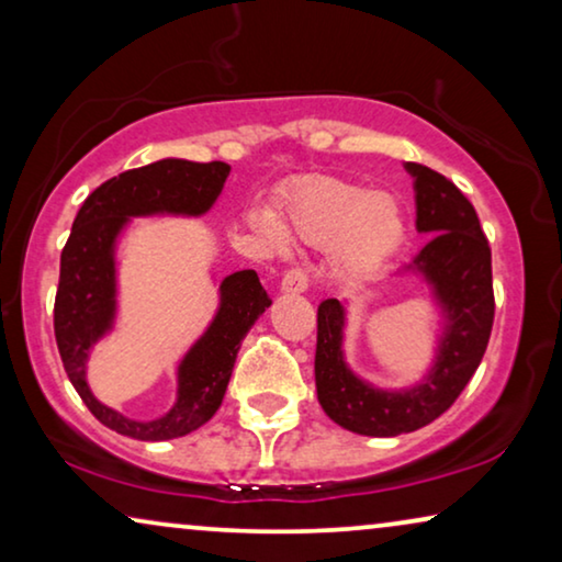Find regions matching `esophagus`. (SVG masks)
Returning <instances> with one entry per match:
<instances>
[{"label": "esophagus", "instance_id": "34e87169", "mask_svg": "<svg viewBox=\"0 0 562 562\" xmlns=\"http://www.w3.org/2000/svg\"><path fill=\"white\" fill-rule=\"evenodd\" d=\"M306 286H310V276H306V271H304L302 266L289 268V271L283 273L281 291H291V294H302V291H306Z\"/></svg>", "mask_w": 562, "mask_h": 562}]
</instances>
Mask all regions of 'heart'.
Returning a JSON list of instances; mask_svg holds the SVG:
<instances>
[{
  "instance_id": "heart-1",
  "label": "heart",
  "mask_w": 562,
  "mask_h": 562,
  "mask_svg": "<svg viewBox=\"0 0 562 562\" xmlns=\"http://www.w3.org/2000/svg\"><path fill=\"white\" fill-rule=\"evenodd\" d=\"M266 235L276 227L294 240L327 248L337 243V263L345 273L363 276L381 266L404 237V217L389 194L340 179H310L291 191L279 217H258Z\"/></svg>"
}]
</instances>
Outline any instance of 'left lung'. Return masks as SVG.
Masks as SVG:
<instances>
[{
	"label": "left lung",
	"mask_w": 562,
	"mask_h": 562,
	"mask_svg": "<svg viewBox=\"0 0 562 562\" xmlns=\"http://www.w3.org/2000/svg\"><path fill=\"white\" fill-rule=\"evenodd\" d=\"M406 171L417 191V229L429 235L406 271L432 283L448 317L432 371L406 391L368 386L342 360V304L325 299L317 310L314 381L322 409L340 427L371 437L414 432L448 412L473 379L494 327L491 248L473 204L432 168L406 164Z\"/></svg>",
	"instance_id": "obj_1"
}]
</instances>
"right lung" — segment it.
Here are the masks:
<instances>
[{
	"mask_svg": "<svg viewBox=\"0 0 562 562\" xmlns=\"http://www.w3.org/2000/svg\"><path fill=\"white\" fill-rule=\"evenodd\" d=\"M229 166L222 160L166 158L104 181L76 214L60 252L53 329L68 381L89 412L114 432L145 442L173 440L214 417L225 398L243 337L271 306L256 271H237L220 286V312L179 366V398L166 417L135 422L99 404L87 383L89 350L114 319V240L140 214H204L220 196Z\"/></svg>",
	"mask_w": 562,
	"mask_h": 562,
	"instance_id": "1",
	"label": "right lung"
}]
</instances>
